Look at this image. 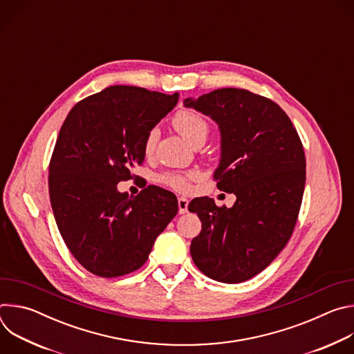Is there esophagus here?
I'll return each mask as SVG.
<instances>
[{"mask_svg": "<svg viewBox=\"0 0 354 354\" xmlns=\"http://www.w3.org/2000/svg\"><path fill=\"white\" fill-rule=\"evenodd\" d=\"M187 206H189V200L186 197H179L178 198V207H179V214L187 213Z\"/></svg>", "mask_w": 354, "mask_h": 354, "instance_id": "1", "label": "esophagus"}]
</instances>
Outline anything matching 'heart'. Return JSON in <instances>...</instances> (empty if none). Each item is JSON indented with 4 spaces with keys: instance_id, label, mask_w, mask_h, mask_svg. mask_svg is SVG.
Listing matches in <instances>:
<instances>
[{
    "instance_id": "obj_1",
    "label": "heart",
    "mask_w": 354,
    "mask_h": 354,
    "mask_svg": "<svg viewBox=\"0 0 354 354\" xmlns=\"http://www.w3.org/2000/svg\"><path fill=\"white\" fill-rule=\"evenodd\" d=\"M172 126L175 130L190 144H194L198 140H206L209 134V123L196 113L189 111L178 112L172 119ZM157 130H151L144 141V149L145 153H151L154 149L157 142ZM193 176V175H190ZM164 182L178 190H185L187 187V178L183 175H167L164 178Z\"/></svg>"
}]
</instances>
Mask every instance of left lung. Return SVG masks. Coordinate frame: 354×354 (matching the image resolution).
Returning a JSON list of instances; mask_svg holds the SVG:
<instances>
[{
    "mask_svg": "<svg viewBox=\"0 0 354 354\" xmlns=\"http://www.w3.org/2000/svg\"><path fill=\"white\" fill-rule=\"evenodd\" d=\"M183 104L218 124L214 178L220 190L236 196L230 209L209 197L190 201L189 212L201 221L192 259L213 280H249L274 261L292 234L306 186L304 148L286 112L246 89L221 88Z\"/></svg>",
    "mask_w": 354,
    "mask_h": 354,
    "instance_id": "8db88e82",
    "label": "left lung"
}]
</instances>
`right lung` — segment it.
I'll return each mask as SVG.
<instances>
[{"mask_svg":"<svg viewBox=\"0 0 354 354\" xmlns=\"http://www.w3.org/2000/svg\"><path fill=\"white\" fill-rule=\"evenodd\" d=\"M138 86L113 85L67 115L48 168V193L59 231L91 273L118 277L140 269L157 236L178 213L176 196L147 186L133 197L118 190L144 162V141L178 104Z\"/></svg>","mask_w":354,"mask_h":354,"instance_id":"right-lung-1","label":"right lung"}]
</instances>
